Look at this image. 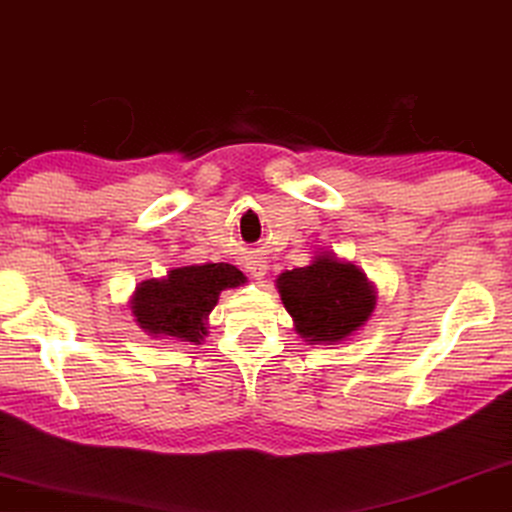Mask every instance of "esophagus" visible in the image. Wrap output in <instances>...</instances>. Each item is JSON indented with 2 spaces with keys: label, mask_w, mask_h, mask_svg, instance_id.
<instances>
[{
  "label": "esophagus",
  "mask_w": 512,
  "mask_h": 512,
  "mask_svg": "<svg viewBox=\"0 0 512 512\" xmlns=\"http://www.w3.org/2000/svg\"><path fill=\"white\" fill-rule=\"evenodd\" d=\"M248 271H250V276H253V278L262 280L266 276V271H269V266H266V262H262V259H250Z\"/></svg>",
  "instance_id": "obj_1"
}]
</instances>
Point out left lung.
<instances>
[{
	"mask_svg": "<svg viewBox=\"0 0 512 512\" xmlns=\"http://www.w3.org/2000/svg\"><path fill=\"white\" fill-rule=\"evenodd\" d=\"M276 282L282 303L294 317L296 333L310 345L347 340L368 322L377 303L375 287L365 273L331 253L317 255L301 269L280 273Z\"/></svg>",
	"mask_w": 512,
	"mask_h": 512,
	"instance_id": "left-lung-1",
	"label": "left lung"
}]
</instances>
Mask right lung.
I'll return each instance as SVG.
<instances>
[{"instance_id": "obj_1", "label": "right lung", "mask_w": 512, "mask_h": 512, "mask_svg": "<svg viewBox=\"0 0 512 512\" xmlns=\"http://www.w3.org/2000/svg\"><path fill=\"white\" fill-rule=\"evenodd\" d=\"M243 282L246 276L232 264L179 266L160 280H142L135 287L131 310L144 333L200 345L220 292Z\"/></svg>"}]
</instances>
